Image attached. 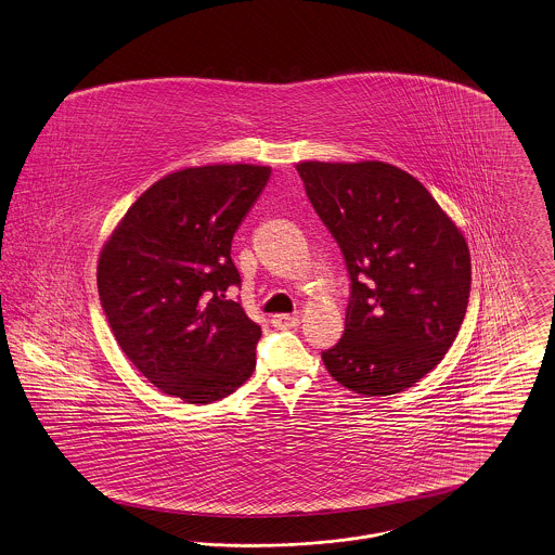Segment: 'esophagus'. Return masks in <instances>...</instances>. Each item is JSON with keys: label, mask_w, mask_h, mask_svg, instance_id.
I'll use <instances>...</instances> for the list:
<instances>
[{"label": "esophagus", "mask_w": 555, "mask_h": 555, "mask_svg": "<svg viewBox=\"0 0 555 555\" xmlns=\"http://www.w3.org/2000/svg\"><path fill=\"white\" fill-rule=\"evenodd\" d=\"M299 317L297 314H276L272 317V325L276 328H289V326H297Z\"/></svg>", "instance_id": "34e87169"}]
</instances>
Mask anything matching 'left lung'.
I'll use <instances>...</instances> for the list:
<instances>
[{
    "label": "left lung",
    "instance_id": "1",
    "mask_svg": "<svg viewBox=\"0 0 555 555\" xmlns=\"http://www.w3.org/2000/svg\"><path fill=\"white\" fill-rule=\"evenodd\" d=\"M350 276L341 339L326 371L362 396H390L425 377L467 312L472 261L455 222L411 173L384 162L295 165Z\"/></svg>",
    "mask_w": 555,
    "mask_h": 555
}]
</instances>
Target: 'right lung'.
Here are the masks:
<instances>
[{
  "label": "right lung",
  "mask_w": 555,
  "mask_h": 555,
  "mask_svg": "<svg viewBox=\"0 0 555 555\" xmlns=\"http://www.w3.org/2000/svg\"><path fill=\"white\" fill-rule=\"evenodd\" d=\"M263 165H203L155 182L100 251L99 295L131 364L167 396L209 404L256 369L261 328L227 299L232 236L268 184Z\"/></svg>",
  "instance_id": "obj_1"
}]
</instances>
